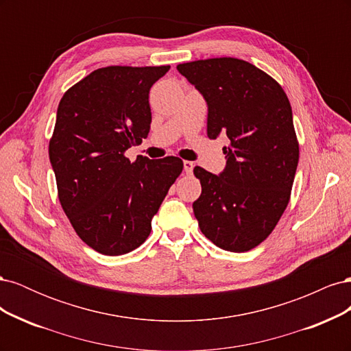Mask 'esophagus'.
<instances>
[{"label":"esophagus","instance_id":"esophagus-1","mask_svg":"<svg viewBox=\"0 0 351 351\" xmlns=\"http://www.w3.org/2000/svg\"><path fill=\"white\" fill-rule=\"evenodd\" d=\"M183 164H184V171H186V174H192L195 164H193L192 161H184Z\"/></svg>","mask_w":351,"mask_h":351}]
</instances>
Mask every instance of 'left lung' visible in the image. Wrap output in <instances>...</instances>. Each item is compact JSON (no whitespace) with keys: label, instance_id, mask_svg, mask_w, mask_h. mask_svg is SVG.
I'll use <instances>...</instances> for the list:
<instances>
[{"label":"left lung","instance_id":"8db88e82","mask_svg":"<svg viewBox=\"0 0 351 351\" xmlns=\"http://www.w3.org/2000/svg\"><path fill=\"white\" fill-rule=\"evenodd\" d=\"M177 70L208 104L209 139L228 137L224 171L193 169L200 231L221 249L247 252L271 234L290 200L299 164L290 101L277 80L244 60H197Z\"/></svg>","mask_w":351,"mask_h":351}]
</instances>
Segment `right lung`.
I'll return each instance as SVG.
<instances>
[{
  "instance_id": "right-lung-1",
  "label": "right lung",
  "mask_w": 351,
  "mask_h": 351,
  "mask_svg": "<svg viewBox=\"0 0 351 351\" xmlns=\"http://www.w3.org/2000/svg\"><path fill=\"white\" fill-rule=\"evenodd\" d=\"M169 66H110L92 71L60 101L49 161L58 199L77 236L108 256L137 249L183 171L177 156L134 162L125 151L146 139L149 90Z\"/></svg>"
}]
</instances>
